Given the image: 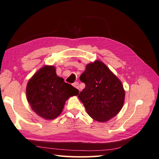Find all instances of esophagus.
I'll return each instance as SVG.
<instances>
[{"mask_svg": "<svg viewBox=\"0 0 159 159\" xmlns=\"http://www.w3.org/2000/svg\"><path fill=\"white\" fill-rule=\"evenodd\" d=\"M73 86L74 88H75L76 89H78V90H80L79 89V83L78 82H75V83H74L73 84Z\"/></svg>", "mask_w": 159, "mask_h": 159, "instance_id": "34e87169", "label": "esophagus"}]
</instances>
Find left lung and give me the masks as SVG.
I'll use <instances>...</instances> for the list:
<instances>
[{"label": "left lung", "instance_id": "8db88e82", "mask_svg": "<svg viewBox=\"0 0 159 159\" xmlns=\"http://www.w3.org/2000/svg\"><path fill=\"white\" fill-rule=\"evenodd\" d=\"M80 79L85 87L78 98L91 118L105 122L120 111L125 99L123 85L103 62L88 64Z\"/></svg>", "mask_w": 159, "mask_h": 159}]
</instances>
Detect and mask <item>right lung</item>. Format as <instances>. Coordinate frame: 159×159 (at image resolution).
<instances>
[{"label":"right lung","mask_w":159,"mask_h":159,"mask_svg":"<svg viewBox=\"0 0 159 159\" xmlns=\"http://www.w3.org/2000/svg\"><path fill=\"white\" fill-rule=\"evenodd\" d=\"M78 93V89L56 75L54 66L40 69L26 86V97L32 109L46 119L56 118L63 110L66 101Z\"/></svg>","instance_id":"add662e5"}]
</instances>
